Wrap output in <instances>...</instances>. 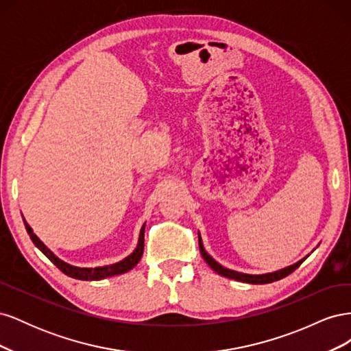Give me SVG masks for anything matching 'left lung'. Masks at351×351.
Listing matches in <instances>:
<instances>
[{
	"label": "left lung",
	"mask_w": 351,
	"mask_h": 351,
	"mask_svg": "<svg viewBox=\"0 0 351 351\" xmlns=\"http://www.w3.org/2000/svg\"><path fill=\"white\" fill-rule=\"evenodd\" d=\"M199 249H200V254L202 258L205 259V262L209 265V267L214 269L215 272H218L219 275H222V277H227V278H231V280H236V281H240V282H247V284H268V282H274V281H278L284 277H287V275H290L293 271H295L297 268L300 267L302 262L306 259H302L294 265H290V267H287L284 269H280V271H275V272H269V274H262V275H252V274H243V272H237V271H232V269H227L224 267H221V265L212 259V256H209V254L206 253V250L204 249V243H202V239H200V234H199Z\"/></svg>",
	"instance_id": "8db88e82"
}]
</instances>
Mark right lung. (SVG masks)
Wrapping results in <instances>:
<instances>
[{"label": "right lung", "instance_id": "obj_1", "mask_svg": "<svg viewBox=\"0 0 351 351\" xmlns=\"http://www.w3.org/2000/svg\"><path fill=\"white\" fill-rule=\"evenodd\" d=\"M25 221V219H23ZM25 226L27 230V234L30 236L32 241H34L35 246L45 254V256L56 265V267L61 271L64 272L66 275L71 278H76V280H83V281H98V280H104V278H108V277H114V275H120L124 274L127 271L133 269L137 263H139L142 254H143V247H145V224L141 230V234H139V241H137V247L134 249V252L129 256L124 258L123 261L112 263V265H105V267H98V268H79V267H73V265L61 261L60 258H57L54 253H52L44 243H42L38 236L29 227L27 222L25 221Z\"/></svg>", "mask_w": 351, "mask_h": 351}]
</instances>
